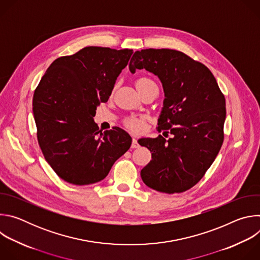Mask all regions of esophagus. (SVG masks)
I'll list each match as a JSON object with an SVG mask.
<instances>
[{
	"label": "esophagus",
	"instance_id": "esophagus-1",
	"mask_svg": "<svg viewBox=\"0 0 260 260\" xmlns=\"http://www.w3.org/2000/svg\"><path fill=\"white\" fill-rule=\"evenodd\" d=\"M139 147V143H138V141L135 139V138H133V142H132V148H138Z\"/></svg>",
	"mask_w": 260,
	"mask_h": 260
}]
</instances>
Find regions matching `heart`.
<instances>
[{"label":"heart","mask_w":260,"mask_h":260,"mask_svg":"<svg viewBox=\"0 0 260 260\" xmlns=\"http://www.w3.org/2000/svg\"><path fill=\"white\" fill-rule=\"evenodd\" d=\"M149 83H154L152 80H150L149 78H140V79H138L137 80V87H140V86H142V85H145V84H149ZM124 124H125V126L128 128V129H131L132 132H135V133H140L142 129H143V127H144V121H143V119H141V118H135V117H133V118H128V119H126L125 121H124Z\"/></svg>","instance_id":"heart-1"}]
</instances>
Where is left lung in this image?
I'll return each instance as SVG.
<instances>
[{
  "label": "left lung",
  "mask_w": 260,
  "mask_h": 260,
  "mask_svg": "<svg viewBox=\"0 0 260 260\" xmlns=\"http://www.w3.org/2000/svg\"><path fill=\"white\" fill-rule=\"evenodd\" d=\"M146 69L156 75L165 101L157 138L139 140L151 153L141 171L154 190L180 193L193 187L215 160L224 140L225 99L212 72L202 62L173 49L136 51L129 70Z\"/></svg>",
  "instance_id": "8db88e82"
}]
</instances>
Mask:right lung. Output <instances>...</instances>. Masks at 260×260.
Here are the masks:
<instances>
[{
    "mask_svg": "<svg viewBox=\"0 0 260 260\" xmlns=\"http://www.w3.org/2000/svg\"><path fill=\"white\" fill-rule=\"evenodd\" d=\"M132 49L88 46L56 58L32 98L37 138L56 175L74 185L102 181L132 145L120 127L102 132L96 107L108 101Z\"/></svg>",
    "mask_w": 260,
    "mask_h": 260,
    "instance_id": "right-lung-1",
    "label": "right lung"
}]
</instances>
